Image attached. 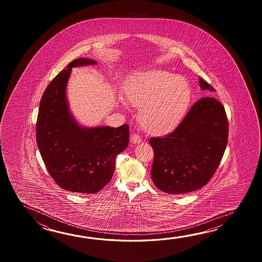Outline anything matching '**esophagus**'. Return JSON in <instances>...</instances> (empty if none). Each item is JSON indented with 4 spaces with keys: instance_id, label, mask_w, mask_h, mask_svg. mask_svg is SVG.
I'll return each instance as SVG.
<instances>
[{
    "instance_id": "obj_1",
    "label": "esophagus",
    "mask_w": 262,
    "mask_h": 262,
    "mask_svg": "<svg viewBox=\"0 0 262 262\" xmlns=\"http://www.w3.org/2000/svg\"><path fill=\"white\" fill-rule=\"evenodd\" d=\"M131 141H132L133 143H140V142L142 141V139H141V137H140L139 134L133 133L132 134V136H131Z\"/></svg>"
}]
</instances>
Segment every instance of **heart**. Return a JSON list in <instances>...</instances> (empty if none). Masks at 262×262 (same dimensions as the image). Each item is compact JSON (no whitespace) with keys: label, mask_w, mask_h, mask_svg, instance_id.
I'll use <instances>...</instances> for the list:
<instances>
[{"label":"heart","mask_w":262,"mask_h":262,"mask_svg":"<svg viewBox=\"0 0 262 262\" xmlns=\"http://www.w3.org/2000/svg\"><path fill=\"white\" fill-rule=\"evenodd\" d=\"M129 102L140 111V122L151 132L171 128L184 117L189 106V83L173 73L156 70L140 74L129 80Z\"/></svg>","instance_id":"b5f03b06"}]
</instances>
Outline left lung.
<instances>
[{
	"mask_svg": "<svg viewBox=\"0 0 262 262\" xmlns=\"http://www.w3.org/2000/svg\"><path fill=\"white\" fill-rule=\"evenodd\" d=\"M200 87L215 92L202 78ZM228 137V118L222 104L211 96L196 101L172 132L149 139L155 151L150 171L154 184L172 195L203 187L222 160Z\"/></svg>",
	"mask_w": 262,
	"mask_h": 262,
	"instance_id": "8db88e82",
	"label": "left lung"
}]
</instances>
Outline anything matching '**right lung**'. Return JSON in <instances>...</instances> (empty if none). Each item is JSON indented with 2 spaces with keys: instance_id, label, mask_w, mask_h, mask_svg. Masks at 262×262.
I'll return each mask as SVG.
<instances>
[{
  "instance_id": "1",
  "label": "right lung",
  "mask_w": 262,
  "mask_h": 262,
  "mask_svg": "<svg viewBox=\"0 0 262 262\" xmlns=\"http://www.w3.org/2000/svg\"><path fill=\"white\" fill-rule=\"evenodd\" d=\"M95 63L78 58L59 73L43 94L36 122V142L50 176L61 188L80 194H95L110 183L115 158L129 141L128 124L85 128L69 112L66 90L73 67Z\"/></svg>"
}]
</instances>
